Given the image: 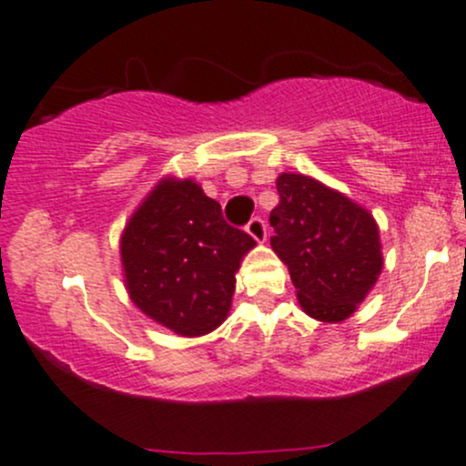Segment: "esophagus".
Here are the masks:
<instances>
[{
    "instance_id": "1",
    "label": "esophagus",
    "mask_w": 466,
    "mask_h": 466,
    "mask_svg": "<svg viewBox=\"0 0 466 466\" xmlns=\"http://www.w3.org/2000/svg\"><path fill=\"white\" fill-rule=\"evenodd\" d=\"M246 232L249 234V237L254 238V241H258V243H263L268 238V225H266V220H263L261 217H254L252 220H249V223L246 225Z\"/></svg>"
}]
</instances>
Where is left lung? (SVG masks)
Masks as SVG:
<instances>
[{"label": "left lung", "mask_w": 466, "mask_h": 466, "mask_svg": "<svg viewBox=\"0 0 466 466\" xmlns=\"http://www.w3.org/2000/svg\"><path fill=\"white\" fill-rule=\"evenodd\" d=\"M272 249L288 266L303 312L317 321L349 319L380 277V229L349 196L303 174L277 178Z\"/></svg>", "instance_id": "1"}]
</instances>
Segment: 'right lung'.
Returning a JSON list of instances; mask_svg holds the SVG:
<instances>
[{
  "mask_svg": "<svg viewBox=\"0 0 466 466\" xmlns=\"http://www.w3.org/2000/svg\"><path fill=\"white\" fill-rule=\"evenodd\" d=\"M254 238L225 223L192 178H163L120 238L131 301L180 337L212 332L232 306L234 274Z\"/></svg>",
  "mask_w": 466,
  "mask_h": 466,
  "instance_id": "1",
  "label": "right lung"
}]
</instances>
